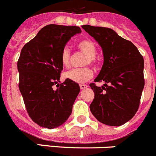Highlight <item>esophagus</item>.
<instances>
[{"instance_id":"esophagus-1","label":"esophagus","mask_w":156,"mask_h":156,"mask_svg":"<svg viewBox=\"0 0 156 156\" xmlns=\"http://www.w3.org/2000/svg\"><path fill=\"white\" fill-rule=\"evenodd\" d=\"M88 87L87 85H84V84H81L80 85V89H85Z\"/></svg>"}]
</instances>
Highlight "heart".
Returning <instances> with one entry per match:
<instances>
[{
	"mask_svg": "<svg viewBox=\"0 0 156 156\" xmlns=\"http://www.w3.org/2000/svg\"><path fill=\"white\" fill-rule=\"evenodd\" d=\"M78 48L86 55L84 61V65L91 64L96 66L98 63L96 55L97 52V46L91 40H82L77 44ZM60 60L63 67H68L70 63V52L68 48H64L60 55ZM93 76V73L89 67L73 69L64 74L65 78L70 80L76 83H85L91 79Z\"/></svg>",
	"mask_w": 156,
	"mask_h": 156,
	"instance_id": "obj_1",
	"label": "heart"
}]
</instances>
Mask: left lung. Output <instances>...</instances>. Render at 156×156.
I'll use <instances>...</instances> for the list:
<instances>
[{"label": "left lung", "mask_w": 156, "mask_h": 156, "mask_svg": "<svg viewBox=\"0 0 156 156\" xmlns=\"http://www.w3.org/2000/svg\"><path fill=\"white\" fill-rule=\"evenodd\" d=\"M102 48L104 64L95 82L89 86L95 97L89 108L99 122L119 126L129 121L140 105L144 86V59L131 41L120 37L112 29L82 26Z\"/></svg>", "instance_id": "obj_1"}]
</instances>
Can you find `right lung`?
<instances>
[{"instance_id": "right-lung-1", "label": "right lung", "mask_w": 156, "mask_h": 156, "mask_svg": "<svg viewBox=\"0 0 156 156\" xmlns=\"http://www.w3.org/2000/svg\"><path fill=\"white\" fill-rule=\"evenodd\" d=\"M81 32L78 27L50 24L22 48L17 62L19 88L28 115L40 126H59L72 112L80 87L69 79L58 83L63 70L60 55L71 37ZM55 84L60 87L55 90Z\"/></svg>"}]
</instances>
